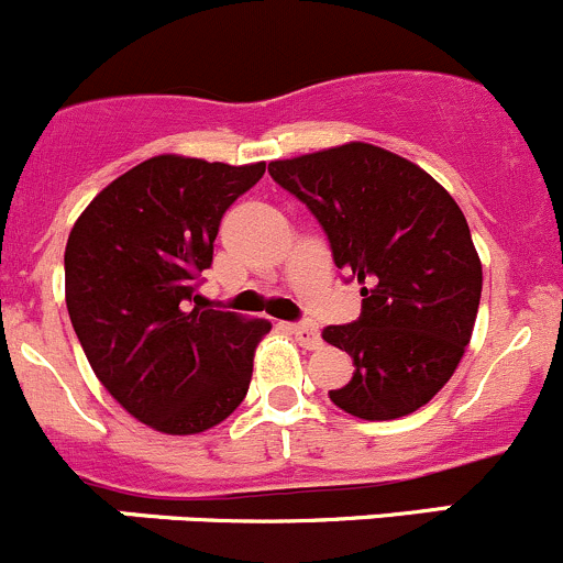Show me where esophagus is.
<instances>
[{
	"mask_svg": "<svg viewBox=\"0 0 563 563\" xmlns=\"http://www.w3.org/2000/svg\"><path fill=\"white\" fill-rule=\"evenodd\" d=\"M288 329H291V334L305 345V349H318V345H321V332H318V327H313V323L297 321L288 323Z\"/></svg>",
	"mask_w": 563,
	"mask_h": 563,
	"instance_id": "1",
	"label": "esophagus"
}]
</instances>
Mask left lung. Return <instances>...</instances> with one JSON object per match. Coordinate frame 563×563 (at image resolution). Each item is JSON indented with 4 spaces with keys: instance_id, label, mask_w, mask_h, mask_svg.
Returning <instances> with one entry per match:
<instances>
[{
    "instance_id": "left-lung-1",
    "label": "left lung",
    "mask_w": 563,
    "mask_h": 563,
    "mask_svg": "<svg viewBox=\"0 0 563 563\" xmlns=\"http://www.w3.org/2000/svg\"><path fill=\"white\" fill-rule=\"evenodd\" d=\"M269 176L313 212L334 266L365 286L360 318L323 329L356 367L332 402L360 419L422 408L455 373L482 297L455 198L406 157L360 141L275 161Z\"/></svg>"
}]
</instances>
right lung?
I'll return each mask as SVG.
<instances>
[{
  "label": "right lung",
  "mask_w": 563,
  "mask_h": 563,
  "mask_svg": "<svg viewBox=\"0 0 563 563\" xmlns=\"http://www.w3.org/2000/svg\"><path fill=\"white\" fill-rule=\"evenodd\" d=\"M157 155L113 179L76 220L65 250L67 313L95 376L150 428L192 435L245 400L264 318L201 308L225 209L264 176Z\"/></svg>",
  "instance_id": "1"
}]
</instances>
